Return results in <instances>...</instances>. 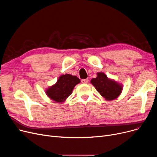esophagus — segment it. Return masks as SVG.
Returning <instances> with one entry per match:
<instances>
[{
	"mask_svg": "<svg viewBox=\"0 0 157 157\" xmlns=\"http://www.w3.org/2000/svg\"><path fill=\"white\" fill-rule=\"evenodd\" d=\"M81 83L83 84H86L88 83V79H84L81 80Z\"/></svg>",
	"mask_w": 157,
	"mask_h": 157,
	"instance_id": "1",
	"label": "esophagus"
}]
</instances>
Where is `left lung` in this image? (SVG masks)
Returning <instances> with one entry per match:
<instances>
[{
  "mask_svg": "<svg viewBox=\"0 0 157 157\" xmlns=\"http://www.w3.org/2000/svg\"><path fill=\"white\" fill-rule=\"evenodd\" d=\"M91 83L97 91L108 101L117 98L122 90V86L120 84L108 79L103 72H98L97 78L92 79Z\"/></svg>",
  "mask_w": 157,
  "mask_h": 157,
  "instance_id": "obj_1",
  "label": "left lung"
}]
</instances>
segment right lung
<instances>
[{
    "label": "right lung",
    "mask_w": 157,
    "mask_h": 157,
    "mask_svg": "<svg viewBox=\"0 0 157 157\" xmlns=\"http://www.w3.org/2000/svg\"><path fill=\"white\" fill-rule=\"evenodd\" d=\"M80 83V79L76 76L71 74L62 75L56 83L46 90L47 95L56 102H62L71 94L77 84Z\"/></svg>",
    "instance_id": "1"
}]
</instances>
